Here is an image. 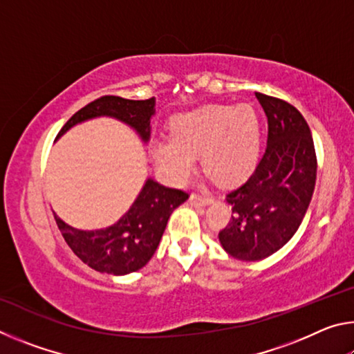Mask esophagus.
Instances as JSON below:
<instances>
[{
  "label": "esophagus",
  "instance_id": "34e87169",
  "mask_svg": "<svg viewBox=\"0 0 354 354\" xmlns=\"http://www.w3.org/2000/svg\"><path fill=\"white\" fill-rule=\"evenodd\" d=\"M189 201L195 206H209L212 203V198L209 196H200V195H190Z\"/></svg>",
  "mask_w": 354,
  "mask_h": 354
}]
</instances>
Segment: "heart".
I'll return each mask as SVG.
<instances>
[{
  "mask_svg": "<svg viewBox=\"0 0 354 354\" xmlns=\"http://www.w3.org/2000/svg\"><path fill=\"white\" fill-rule=\"evenodd\" d=\"M261 149V128L248 104H211L178 115L173 136L153 142L156 165L171 184L187 183L196 156L209 176L223 185L243 183L256 169Z\"/></svg>",
  "mask_w": 354,
  "mask_h": 354,
  "instance_id": "obj_1",
  "label": "heart"
}]
</instances>
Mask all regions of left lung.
<instances>
[{
  "label": "left lung",
  "instance_id": "obj_1",
  "mask_svg": "<svg viewBox=\"0 0 354 354\" xmlns=\"http://www.w3.org/2000/svg\"><path fill=\"white\" fill-rule=\"evenodd\" d=\"M268 122L267 148L247 181L226 195L232 209L218 234L239 261L266 259L295 234L313 198L317 176L314 140L306 120L283 100L256 93Z\"/></svg>",
  "mask_w": 354,
  "mask_h": 354
}]
</instances>
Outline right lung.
I'll use <instances>...</instances> for the list:
<instances>
[{
	"instance_id": "1",
	"label": "right lung",
	"mask_w": 354,
	"mask_h": 354,
	"mask_svg": "<svg viewBox=\"0 0 354 354\" xmlns=\"http://www.w3.org/2000/svg\"><path fill=\"white\" fill-rule=\"evenodd\" d=\"M156 113V100H124L103 97L77 111L64 124L62 137L73 127L88 120L109 117L129 127L143 143L151 137V118ZM189 198L183 190L170 189L147 178L133 205L115 223L100 230H77L55 214L56 223L65 242L80 259L100 273L113 277L133 273L145 267L158 250L171 212Z\"/></svg>"
}]
</instances>
